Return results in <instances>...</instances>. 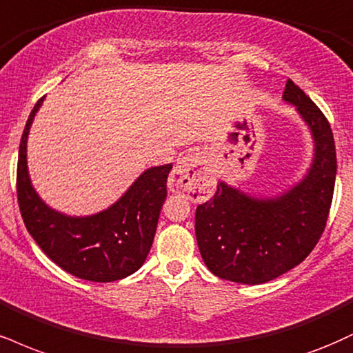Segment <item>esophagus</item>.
I'll return each instance as SVG.
<instances>
[{
	"mask_svg": "<svg viewBox=\"0 0 353 353\" xmlns=\"http://www.w3.org/2000/svg\"><path fill=\"white\" fill-rule=\"evenodd\" d=\"M171 185L176 192L184 194L194 202H203L214 194L215 179L207 171L199 152H189L174 165Z\"/></svg>",
	"mask_w": 353,
	"mask_h": 353,
	"instance_id": "34e87169",
	"label": "esophagus"
}]
</instances>
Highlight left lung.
I'll return each mask as SVG.
<instances>
[{
	"label": "left lung",
	"instance_id": "1",
	"mask_svg": "<svg viewBox=\"0 0 353 353\" xmlns=\"http://www.w3.org/2000/svg\"><path fill=\"white\" fill-rule=\"evenodd\" d=\"M283 99L312 131L316 158L305 179L278 199L258 201L220 182L195 210L202 260L222 279L261 284L303 263L324 233L334 197L337 156L325 114L288 79Z\"/></svg>",
	"mask_w": 353,
	"mask_h": 353
}]
</instances>
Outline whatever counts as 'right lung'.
<instances>
[{
    "instance_id": "right-lung-1",
    "label": "right lung",
    "mask_w": 353,
    "mask_h": 353,
    "mask_svg": "<svg viewBox=\"0 0 353 353\" xmlns=\"http://www.w3.org/2000/svg\"><path fill=\"white\" fill-rule=\"evenodd\" d=\"M42 100L34 105L19 144L16 190L24 225L42 252L72 276L93 283L126 278L150 253L172 164L144 171L120 201L100 214L83 219L59 214L37 197L28 176V133Z\"/></svg>"
}]
</instances>
